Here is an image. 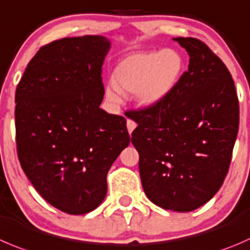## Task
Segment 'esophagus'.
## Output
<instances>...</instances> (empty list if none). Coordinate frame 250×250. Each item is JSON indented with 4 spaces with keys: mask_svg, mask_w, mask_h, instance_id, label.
I'll list each match as a JSON object with an SVG mask.
<instances>
[{
    "mask_svg": "<svg viewBox=\"0 0 250 250\" xmlns=\"http://www.w3.org/2000/svg\"><path fill=\"white\" fill-rule=\"evenodd\" d=\"M135 127H137V123H135L134 121L127 120V129L128 132H129V134H132V132L135 129Z\"/></svg>",
    "mask_w": 250,
    "mask_h": 250,
    "instance_id": "34e87169",
    "label": "esophagus"
}]
</instances>
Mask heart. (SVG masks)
Here are the masks:
<instances>
[{
  "mask_svg": "<svg viewBox=\"0 0 250 250\" xmlns=\"http://www.w3.org/2000/svg\"><path fill=\"white\" fill-rule=\"evenodd\" d=\"M184 57L176 48L142 51L125 56L115 68V81L107 82L105 96L115 106L123 104V93L133 94L142 107H152L168 98L184 73Z\"/></svg>",
  "mask_w": 250,
  "mask_h": 250,
  "instance_id": "heart-1",
  "label": "heart"
}]
</instances>
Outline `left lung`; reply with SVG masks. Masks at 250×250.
<instances>
[{
  "label": "left lung",
  "mask_w": 250,
  "mask_h": 250,
  "mask_svg": "<svg viewBox=\"0 0 250 250\" xmlns=\"http://www.w3.org/2000/svg\"><path fill=\"white\" fill-rule=\"evenodd\" d=\"M189 56L173 93L161 104L132 111V144L146 197L165 210L188 212L209 202L229 171L239 125L233 79L198 39L173 38Z\"/></svg>",
  "instance_id": "8db88e82"
}]
</instances>
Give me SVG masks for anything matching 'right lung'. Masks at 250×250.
<instances>
[{"mask_svg":"<svg viewBox=\"0 0 250 250\" xmlns=\"http://www.w3.org/2000/svg\"><path fill=\"white\" fill-rule=\"evenodd\" d=\"M110 48L103 35L53 41L38 51L17 86L21 168L48 204L71 215L103 203L108 169L130 142L125 118L100 108Z\"/></svg>","mask_w":250,"mask_h":250,"instance_id":"add662e5","label":"right lung"}]
</instances>
